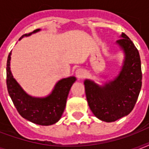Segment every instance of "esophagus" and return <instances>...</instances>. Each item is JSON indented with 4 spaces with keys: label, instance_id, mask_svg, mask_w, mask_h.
<instances>
[{
    "label": "esophagus",
    "instance_id": "obj_1",
    "mask_svg": "<svg viewBox=\"0 0 149 149\" xmlns=\"http://www.w3.org/2000/svg\"><path fill=\"white\" fill-rule=\"evenodd\" d=\"M75 73H76V76L78 79H83L85 76V72L82 69H77Z\"/></svg>",
    "mask_w": 149,
    "mask_h": 149
}]
</instances>
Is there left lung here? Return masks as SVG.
Masks as SVG:
<instances>
[{
    "label": "left lung",
    "mask_w": 149,
    "mask_h": 149,
    "mask_svg": "<svg viewBox=\"0 0 149 149\" xmlns=\"http://www.w3.org/2000/svg\"><path fill=\"white\" fill-rule=\"evenodd\" d=\"M116 44L125 53L119 74L103 86L90 79L84 81L91 111L98 119L106 122L115 121L131 113L141 88V59L137 48L125 33L121 34Z\"/></svg>",
    "instance_id": "obj_1"
}]
</instances>
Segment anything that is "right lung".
<instances>
[{
  "label": "right lung",
  "mask_w": 149,
  "mask_h": 149,
  "mask_svg": "<svg viewBox=\"0 0 149 149\" xmlns=\"http://www.w3.org/2000/svg\"><path fill=\"white\" fill-rule=\"evenodd\" d=\"M40 31L24 34L20 38L31 36ZM10 52L7 61V87L17 112L24 119L39 125H53L60 119L65 110L66 100L71 86L77 80L75 77L64 78L56 84L49 95L45 97H35L29 95L13 77L10 68Z\"/></svg>",
  "instance_id": "1"
}]
</instances>
